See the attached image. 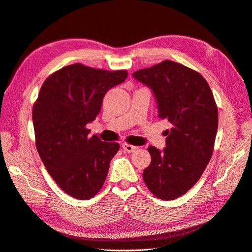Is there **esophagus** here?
Returning <instances> with one entry per match:
<instances>
[{"instance_id": "1", "label": "esophagus", "mask_w": 252, "mask_h": 252, "mask_svg": "<svg viewBox=\"0 0 252 252\" xmlns=\"http://www.w3.org/2000/svg\"><path fill=\"white\" fill-rule=\"evenodd\" d=\"M121 146H123V150L126 153H133L137 150L136 146H134L132 144H128V143H123V145Z\"/></svg>"}]
</instances>
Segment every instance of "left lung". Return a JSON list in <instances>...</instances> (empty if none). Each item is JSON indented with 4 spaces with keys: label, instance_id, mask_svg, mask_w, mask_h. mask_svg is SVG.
<instances>
[{
    "label": "left lung",
    "instance_id": "obj_1",
    "mask_svg": "<svg viewBox=\"0 0 252 252\" xmlns=\"http://www.w3.org/2000/svg\"><path fill=\"white\" fill-rule=\"evenodd\" d=\"M151 87L159 117L168 120L164 151L148 146L152 162L143 181L156 197L172 200L188 192L211 160L218 128V108L207 80L185 65L165 60L133 73Z\"/></svg>",
    "mask_w": 252,
    "mask_h": 252
}]
</instances>
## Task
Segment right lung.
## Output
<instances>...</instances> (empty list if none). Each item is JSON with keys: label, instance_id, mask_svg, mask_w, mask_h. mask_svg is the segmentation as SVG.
<instances>
[{"label": "right lung", "instance_id": "right-lung-1", "mask_svg": "<svg viewBox=\"0 0 252 252\" xmlns=\"http://www.w3.org/2000/svg\"><path fill=\"white\" fill-rule=\"evenodd\" d=\"M126 77V70L74 63L50 74L34 102L37 152L56 184L73 198H92L106 181L119 144L89 137L86 125L98 115L107 91Z\"/></svg>", "mask_w": 252, "mask_h": 252}]
</instances>
